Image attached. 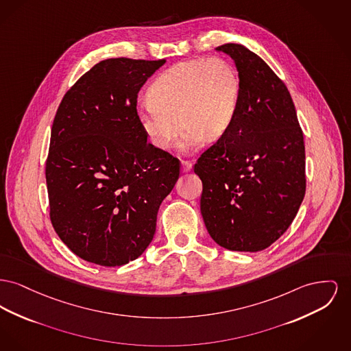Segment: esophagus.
I'll use <instances>...</instances> for the list:
<instances>
[{
    "mask_svg": "<svg viewBox=\"0 0 351 351\" xmlns=\"http://www.w3.org/2000/svg\"><path fill=\"white\" fill-rule=\"evenodd\" d=\"M192 162H188V160H182V171L183 172H189L192 169Z\"/></svg>",
    "mask_w": 351,
    "mask_h": 351,
    "instance_id": "1",
    "label": "esophagus"
}]
</instances>
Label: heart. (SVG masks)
Instances as JSON below:
<instances>
[{"mask_svg":"<svg viewBox=\"0 0 351 351\" xmlns=\"http://www.w3.org/2000/svg\"><path fill=\"white\" fill-rule=\"evenodd\" d=\"M148 97V102L136 106V119L147 139L168 149L182 123L180 149L191 154L206 139H221L232 127L240 101V77L226 58L189 60L163 71L151 84Z\"/></svg>","mask_w":351,"mask_h":351,"instance_id":"heart-1","label":"heart"}]
</instances>
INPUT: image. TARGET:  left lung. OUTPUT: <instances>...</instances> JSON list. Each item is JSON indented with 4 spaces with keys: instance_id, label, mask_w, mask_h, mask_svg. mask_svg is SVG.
<instances>
[{
    "instance_id": "8db88e82",
    "label": "left lung",
    "mask_w": 351,
    "mask_h": 351,
    "mask_svg": "<svg viewBox=\"0 0 351 351\" xmlns=\"http://www.w3.org/2000/svg\"><path fill=\"white\" fill-rule=\"evenodd\" d=\"M240 77L227 134L199 158L200 210L210 237L228 250L258 252L278 240L305 196V145L287 86L240 43L216 47Z\"/></svg>"
}]
</instances>
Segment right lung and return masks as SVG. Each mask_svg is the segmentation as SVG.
Listing matches in <instances>:
<instances>
[{"label":"right lung","instance_id":"1","mask_svg":"<svg viewBox=\"0 0 351 351\" xmlns=\"http://www.w3.org/2000/svg\"><path fill=\"white\" fill-rule=\"evenodd\" d=\"M165 63H97L58 107L46 162L50 219L84 261L122 267L138 258L179 179V160L147 143L136 119L138 93Z\"/></svg>","mask_w":351,"mask_h":351}]
</instances>
